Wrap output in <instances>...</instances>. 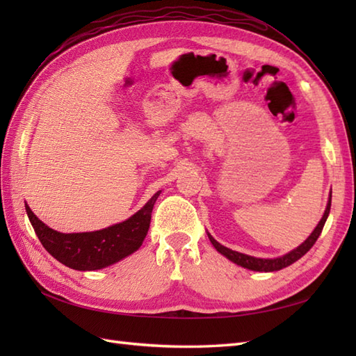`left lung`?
<instances>
[{"mask_svg": "<svg viewBox=\"0 0 356 356\" xmlns=\"http://www.w3.org/2000/svg\"><path fill=\"white\" fill-rule=\"evenodd\" d=\"M330 203H332V193L329 195L326 211H324L321 220L318 222V225L315 226V229L312 231L311 236H309L300 246L292 249L291 252H287V254H284L282 257H277V259H259V257H252V255H248V254H241V252H237V251H232V249L218 243V241L213 236H211L209 232H207V234H208V238H209L211 243H213V246L217 249V252H220L222 255H225L226 259L231 260L232 263H236V264H238V266L245 268V269H249V270L274 272V270H280V269H283V268L291 266L292 263L300 260L301 257H303L309 251V249H311L315 245V241H316V238L320 237V234H321V231L324 228V223H326L327 217H329Z\"/></svg>", "mask_w": 356, "mask_h": 356, "instance_id": "left-lung-1", "label": "left lung"}]
</instances>
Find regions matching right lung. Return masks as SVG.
<instances>
[{
  "instance_id": "1",
  "label": "right lung",
  "mask_w": 356,
  "mask_h": 356,
  "mask_svg": "<svg viewBox=\"0 0 356 356\" xmlns=\"http://www.w3.org/2000/svg\"><path fill=\"white\" fill-rule=\"evenodd\" d=\"M162 191H157L138 213L127 220L92 232L64 234L49 228L26 203V213L38 238L51 257L76 270L111 266L140 248L151 222V211Z\"/></svg>"
}]
</instances>
